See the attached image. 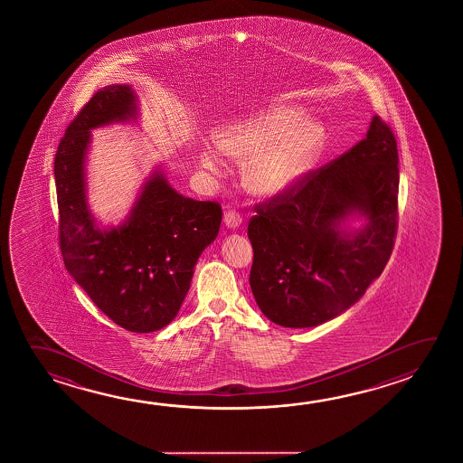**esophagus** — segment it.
<instances>
[{"label":"esophagus","mask_w":463,"mask_h":463,"mask_svg":"<svg viewBox=\"0 0 463 463\" xmlns=\"http://www.w3.org/2000/svg\"><path fill=\"white\" fill-rule=\"evenodd\" d=\"M224 224L229 229H237L242 224V216L235 210H229V212L224 213Z\"/></svg>","instance_id":"esophagus-1"}]
</instances>
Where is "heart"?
Segmentation results:
<instances>
[{"label": "heart", "instance_id": "b5f03b06", "mask_svg": "<svg viewBox=\"0 0 463 463\" xmlns=\"http://www.w3.org/2000/svg\"><path fill=\"white\" fill-rule=\"evenodd\" d=\"M326 145L321 122L300 108H274L229 122L218 132V146L232 158H251L245 185L260 197H278L297 187L318 165ZM200 163L220 175L216 150L203 146Z\"/></svg>", "mask_w": 463, "mask_h": 463}]
</instances>
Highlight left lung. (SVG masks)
I'll use <instances>...</instances> for the list:
<instances>
[{"label":"left lung","instance_id":"obj_1","mask_svg":"<svg viewBox=\"0 0 463 463\" xmlns=\"http://www.w3.org/2000/svg\"><path fill=\"white\" fill-rule=\"evenodd\" d=\"M399 155L379 116L349 152L258 206L249 222L250 288L266 318L313 327L337 318L378 279L394 247ZM360 219L355 229L350 220Z\"/></svg>","mask_w":463,"mask_h":463}]
</instances>
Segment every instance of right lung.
<instances>
[{
  "label": "right lung",
  "mask_w": 463,
  "mask_h": 463,
  "mask_svg": "<svg viewBox=\"0 0 463 463\" xmlns=\"http://www.w3.org/2000/svg\"><path fill=\"white\" fill-rule=\"evenodd\" d=\"M137 119L138 97L132 85L97 91L62 137L54 183L69 274L118 326L153 333L179 313L198 257L220 232L222 212L214 202L184 197L156 166L128 216L118 226L99 224L87 202L91 130Z\"/></svg>",
  "instance_id": "right-lung-1"
}]
</instances>
